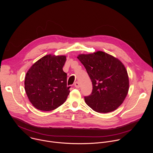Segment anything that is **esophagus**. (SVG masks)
Here are the masks:
<instances>
[{"instance_id":"esophagus-1","label":"esophagus","mask_w":153,"mask_h":153,"mask_svg":"<svg viewBox=\"0 0 153 153\" xmlns=\"http://www.w3.org/2000/svg\"><path fill=\"white\" fill-rule=\"evenodd\" d=\"M74 86L76 87V88H79L80 87V85H79V83L78 82H76L74 83Z\"/></svg>"}]
</instances>
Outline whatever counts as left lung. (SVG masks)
<instances>
[{
  "mask_svg": "<svg viewBox=\"0 0 153 153\" xmlns=\"http://www.w3.org/2000/svg\"><path fill=\"white\" fill-rule=\"evenodd\" d=\"M92 84L91 94L85 101L97 113L114 111L123 103L129 90V79L123 64L117 58L103 51L80 54Z\"/></svg>",
  "mask_w": 153,
  "mask_h": 153,
  "instance_id": "1",
  "label": "left lung"
}]
</instances>
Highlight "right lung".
Returning <instances> with one entry per match:
<instances>
[{
	"instance_id": "add662e5",
	"label": "right lung",
	"mask_w": 153,
	"mask_h": 153,
	"mask_svg": "<svg viewBox=\"0 0 153 153\" xmlns=\"http://www.w3.org/2000/svg\"><path fill=\"white\" fill-rule=\"evenodd\" d=\"M65 56L47 55L27 73L25 90L32 105L41 111H52L62 105L70 93L67 74L63 71Z\"/></svg>"
}]
</instances>
